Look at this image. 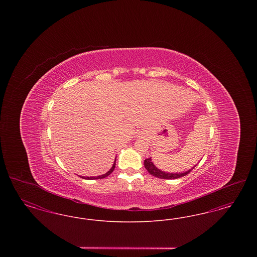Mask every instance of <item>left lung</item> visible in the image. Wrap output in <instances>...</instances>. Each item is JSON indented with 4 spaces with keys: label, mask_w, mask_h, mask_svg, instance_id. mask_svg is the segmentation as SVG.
<instances>
[{
    "label": "left lung",
    "mask_w": 257,
    "mask_h": 257,
    "mask_svg": "<svg viewBox=\"0 0 257 257\" xmlns=\"http://www.w3.org/2000/svg\"><path fill=\"white\" fill-rule=\"evenodd\" d=\"M145 167H146L147 171H148L151 175H153V176H155V177H158V178H161V179H176V178H180V177L186 176L190 171H192L193 169H195V168H193L192 170L186 171V172H182V173H168V172H164V171L158 170V169L153 165V163H152V161H151V158L145 160Z\"/></svg>",
    "instance_id": "1"
}]
</instances>
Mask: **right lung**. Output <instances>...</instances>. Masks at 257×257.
I'll use <instances>...</instances> for the list:
<instances>
[{
    "mask_svg": "<svg viewBox=\"0 0 257 257\" xmlns=\"http://www.w3.org/2000/svg\"><path fill=\"white\" fill-rule=\"evenodd\" d=\"M114 167H115V161H114V163H113L111 169H110V171H108L107 173H105V174H103V175H100V176H97V177H82V178H85V179H102V178H105V177L109 176L110 173L113 171Z\"/></svg>",
    "mask_w": 257,
    "mask_h": 257,
    "instance_id": "add662e5",
    "label": "right lung"
}]
</instances>
